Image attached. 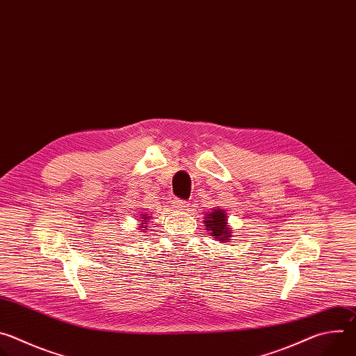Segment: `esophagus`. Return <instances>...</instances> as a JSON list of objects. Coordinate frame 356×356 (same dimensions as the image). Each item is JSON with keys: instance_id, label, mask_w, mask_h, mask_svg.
<instances>
[{"instance_id": "obj_1", "label": "esophagus", "mask_w": 356, "mask_h": 356, "mask_svg": "<svg viewBox=\"0 0 356 356\" xmlns=\"http://www.w3.org/2000/svg\"><path fill=\"white\" fill-rule=\"evenodd\" d=\"M175 207L177 209V210H187V207H188V202L186 201V200H175Z\"/></svg>"}]
</instances>
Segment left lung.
I'll list each match as a JSON object with an SVG mask.
<instances>
[{
    "label": "left lung",
    "instance_id": "left-lung-1",
    "mask_svg": "<svg viewBox=\"0 0 356 356\" xmlns=\"http://www.w3.org/2000/svg\"><path fill=\"white\" fill-rule=\"evenodd\" d=\"M204 220H206L204 221L206 228L210 231L213 238L218 239L222 243L229 242V239H231V229H229L228 222H227V214H225V211L221 207L210 211L206 216Z\"/></svg>",
    "mask_w": 356,
    "mask_h": 356
}]
</instances>
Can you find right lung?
Returning <instances> with one entry per match:
<instances>
[{
	"label": "right lung",
	"instance_id": "add662e5",
	"mask_svg": "<svg viewBox=\"0 0 356 356\" xmlns=\"http://www.w3.org/2000/svg\"><path fill=\"white\" fill-rule=\"evenodd\" d=\"M140 218H142V220H140V221H142L140 224H147L146 221L150 218V216H149V214H140ZM139 228L143 229V228H146V225H142V227H139Z\"/></svg>",
	"mask_w": 356,
	"mask_h": 356
}]
</instances>
